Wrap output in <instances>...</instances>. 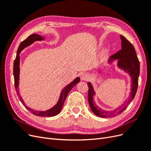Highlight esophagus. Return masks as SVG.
Instances as JSON below:
<instances>
[{
	"mask_svg": "<svg viewBox=\"0 0 151 151\" xmlns=\"http://www.w3.org/2000/svg\"><path fill=\"white\" fill-rule=\"evenodd\" d=\"M89 79V76L86 73H83L81 76V81H88Z\"/></svg>",
	"mask_w": 151,
	"mask_h": 151,
	"instance_id": "1",
	"label": "esophagus"
}]
</instances>
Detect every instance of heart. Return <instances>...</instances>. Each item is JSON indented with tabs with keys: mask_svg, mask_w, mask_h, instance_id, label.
<instances>
[{
	"mask_svg": "<svg viewBox=\"0 0 151 151\" xmlns=\"http://www.w3.org/2000/svg\"><path fill=\"white\" fill-rule=\"evenodd\" d=\"M107 53H108V50L106 48H103L101 51V52H100V56L101 57H104L106 55Z\"/></svg>",
	"mask_w": 151,
	"mask_h": 151,
	"instance_id": "1",
	"label": "heart"
}]
</instances>
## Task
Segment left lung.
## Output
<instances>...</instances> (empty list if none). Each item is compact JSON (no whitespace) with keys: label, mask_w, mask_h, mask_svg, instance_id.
<instances>
[{"label":"left lung","mask_w":151,"mask_h":151,"mask_svg":"<svg viewBox=\"0 0 151 151\" xmlns=\"http://www.w3.org/2000/svg\"><path fill=\"white\" fill-rule=\"evenodd\" d=\"M122 40V49L116 54L111 56L108 60V64H111L114 62H116V66L119 69L123 70L126 74H129L130 77L131 81V90L128 97L127 100L122 104L121 106L117 108L113 111H106L102 108H100L94 101V96L96 95L94 88L92 83L88 82V85L89 87L88 91V102L91 111L99 117L109 118L119 115L123 111L125 110L127 105L134 99L137 93L138 87V81L140 74V62L137 57L135 48L129 41L124 36L120 35ZM106 67L99 68L97 70L99 74L103 73Z\"/></svg>","instance_id":"obj_1"}]
</instances>
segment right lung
Wrapping results in <instances>:
<instances>
[{
    "label": "right lung",
    "instance_id": "1",
    "mask_svg": "<svg viewBox=\"0 0 151 151\" xmlns=\"http://www.w3.org/2000/svg\"><path fill=\"white\" fill-rule=\"evenodd\" d=\"M45 39V36H43L42 35H39L37 34H33L28 36V38L26 39L23 42H21L19 48L17 49V55L16 60L14 62V67H13V74L14 77V84H15V88L16 93L18 96L19 98V99L22 104L24 105V107L29 110L31 113L33 115L38 116H44V117H51L57 115L60 112L63 103L65 102V100L67 96V94L70 92V90L74 88V87L78 84L80 82V78L79 77H76V78L72 81L70 83L67 84L66 86L63 88L61 91L60 96L58 100L57 103L54 105V106L49 109L45 111H40V110H35V109H32L29 106H27L26 103H24L23 99L21 98V96H19V74H20V53L25 48L30 46L33 43L37 42V41H42Z\"/></svg>",
    "mask_w": 151,
    "mask_h": 151
}]
</instances>
